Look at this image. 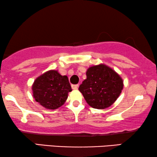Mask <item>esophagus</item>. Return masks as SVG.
Wrapping results in <instances>:
<instances>
[{
  "instance_id": "obj_1",
  "label": "esophagus",
  "mask_w": 157,
  "mask_h": 157,
  "mask_svg": "<svg viewBox=\"0 0 157 157\" xmlns=\"http://www.w3.org/2000/svg\"><path fill=\"white\" fill-rule=\"evenodd\" d=\"M71 87H72L73 89L76 90L78 88V84H73V85H71Z\"/></svg>"
}]
</instances>
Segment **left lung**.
Listing matches in <instances>:
<instances>
[{
  "mask_svg": "<svg viewBox=\"0 0 157 157\" xmlns=\"http://www.w3.org/2000/svg\"><path fill=\"white\" fill-rule=\"evenodd\" d=\"M123 87V80L115 71L104 64H99L88 68L86 79L78 90L90 106L104 109L116 101Z\"/></svg>",
  "mask_w": 157,
  "mask_h": 157,
  "instance_id": "8db88e82",
  "label": "left lung"
}]
</instances>
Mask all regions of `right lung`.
Instances as JSON below:
<instances>
[{
	"instance_id": "right-lung-1",
	"label": "right lung",
	"mask_w": 157,
	"mask_h": 157,
	"mask_svg": "<svg viewBox=\"0 0 157 157\" xmlns=\"http://www.w3.org/2000/svg\"><path fill=\"white\" fill-rule=\"evenodd\" d=\"M33 95L36 101L48 109H56L63 105L72 91L66 76L57 71H48L34 81Z\"/></svg>"
}]
</instances>
